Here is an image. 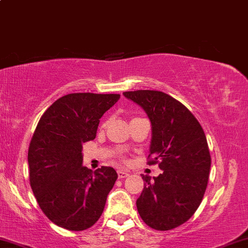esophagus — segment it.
I'll list each match as a JSON object with an SVG mask.
<instances>
[{"instance_id":"1","label":"esophagus","mask_w":248,"mask_h":248,"mask_svg":"<svg viewBox=\"0 0 248 248\" xmlns=\"http://www.w3.org/2000/svg\"><path fill=\"white\" fill-rule=\"evenodd\" d=\"M128 175H129V172L124 171V170H119V171H118V177H119V179L127 178Z\"/></svg>"}]
</instances>
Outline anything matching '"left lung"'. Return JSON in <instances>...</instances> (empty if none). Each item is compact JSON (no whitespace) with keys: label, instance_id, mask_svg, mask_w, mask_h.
Segmentation results:
<instances>
[{"label":"left lung","instance_id":"8db88e82","mask_svg":"<svg viewBox=\"0 0 248 248\" xmlns=\"http://www.w3.org/2000/svg\"><path fill=\"white\" fill-rule=\"evenodd\" d=\"M147 112L153 126L149 165L162 174L143 175L144 188L136 207L145 224L168 231L193 216L207 189L211 157L198 119L180 101L162 91L124 92Z\"/></svg>","mask_w":248,"mask_h":248}]
</instances>
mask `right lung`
I'll return each instance as SVG.
<instances>
[{"label": "right lung", "mask_w": 248, "mask_h": 248, "mask_svg": "<svg viewBox=\"0 0 248 248\" xmlns=\"http://www.w3.org/2000/svg\"><path fill=\"white\" fill-rule=\"evenodd\" d=\"M116 93H69L45 111L30 142V185L39 207L60 228L83 231L100 218L118 174L82 166V143L95 137Z\"/></svg>", "instance_id": "right-lung-1"}]
</instances>
